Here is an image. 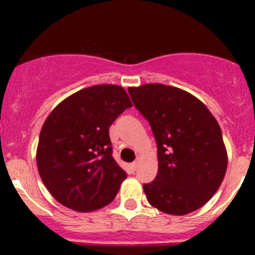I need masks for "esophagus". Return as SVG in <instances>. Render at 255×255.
Masks as SVG:
<instances>
[{
  "label": "esophagus",
  "mask_w": 255,
  "mask_h": 255,
  "mask_svg": "<svg viewBox=\"0 0 255 255\" xmlns=\"http://www.w3.org/2000/svg\"><path fill=\"white\" fill-rule=\"evenodd\" d=\"M138 164H139V163H138V160L133 161V163H132V168H133V170H135V169L138 168Z\"/></svg>",
  "instance_id": "esophagus-1"
}]
</instances>
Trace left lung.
<instances>
[{
  "instance_id": "1",
  "label": "left lung",
  "mask_w": 255,
  "mask_h": 255,
  "mask_svg": "<svg viewBox=\"0 0 255 255\" xmlns=\"http://www.w3.org/2000/svg\"><path fill=\"white\" fill-rule=\"evenodd\" d=\"M128 92L158 146V174L143 185L148 202L176 216L202 207L227 170V151L216 118L199 99L177 87L146 84Z\"/></svg>"
}]
</instances>
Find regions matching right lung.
I'll return each instance as SVG.
<instances>
[{
  "label": "right lung",
  "mask_w": 255,
  "mask_h": 255,
  "mask_svg": "<svg viewBox=\"0 0 255 255\" xmlns=\"http://www.w3.org/2000/svg\"><path fill=\"white\" fill-rule=\"evenodd\" d=\"M129 107L123 87L96 85L75 92L51 111L40 130L37 165L56 201L79 212L113 201L127 174L113 159L109 129Z\"/></svg>",
  "instance_id": "1"
}]
</instances>
